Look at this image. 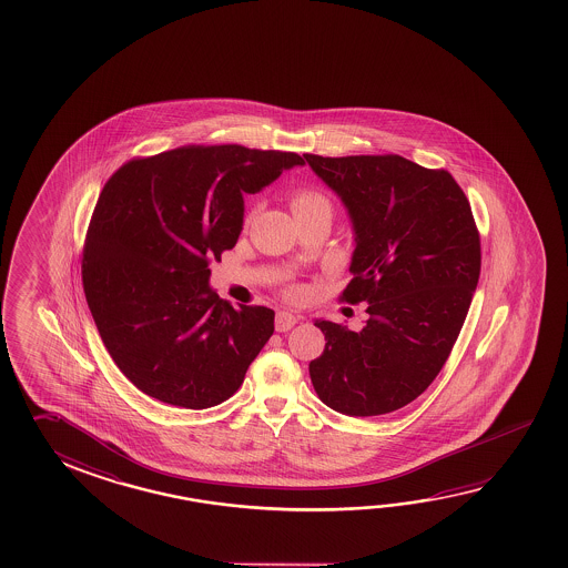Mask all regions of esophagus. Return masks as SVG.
<instances>
[{
  "mask_svg": "<svg viewBox=\"0 0 568 568\" xmlns=\"http://www.w3.org/2000/svg\"><path fill=\"white\" fill-rule=\"evenodd\" d=\"M297 323V317L293 313L287 311H278L277 317H275V329L277 332H290L291 327Z\"/></svg>",
  "mask_w": 568,
  "mask_h": 568,
  "instance_id": "1",
  "label": "esophagus"
}]
</instances>
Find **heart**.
Instances as JSON below:
<instances>
[{
  "instance_id": "1",
  "label": "heart",
  "mask_w": 568,
  "mask_h": 568,
  "mask_svg": "<svg viewBox=\"0 0 568 568\" xmlns=\"http://www.w3.org/2000/svg\"><path fill=\"white\" fill-rule=\"evenodd\" d=\"M291 211L295 216L300 214L313 213V211H333L332 201L317 189H311V186H300L295 189L290 196ZM285 295L290 300H300L303 295V290L297 285H291L285 290Z\"/></svg>"
}]
</instances>
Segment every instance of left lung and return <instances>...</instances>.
<instances>
[{
	"instance_id": "1",
	"label": "left lung",
	"mask_w": 568,
	"mask_h": 568,
	"mask_svg": "<svg viewBox=\"0 0 568 568\" xmlns=\"http://www.w3.org/2000/svg\"><path fill=\"white\" fill-rule=\"evenodd\" d=\"M303 156L349 211L354 278L339 300L369 315L362 332L315 322L327 343L311 382L347 416L396 412L436 379L470 310L481 265L470 203L448 171L399 154Z\"/></svg>"
}]
</instances>
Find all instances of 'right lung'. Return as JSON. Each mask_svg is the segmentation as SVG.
<instances>
[{"mask_svg": "<svg viewBox=\"0 0 568 568\" xmlns=\"http://www.w3.org/2000/svg\"><path fill=\"white\" fill-rule=\"evenodd\" d=\"M303 159L241 144L181 146L132 159L98 196L82 285L108 354L140 392L204 409L245 379L275 329V311L221 300L213 261L236 245L243 194Z\"/></svg>", "mask_w": 568, "mask_h": 568, "instance_id": "obj_1", "label": "right lung"}]
</instances>
